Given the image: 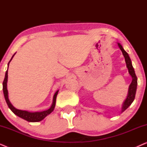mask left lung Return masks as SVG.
<instances>
[{
  "label": "left lung",
  "instance_id": "1",
  "mask_svg": "<svg viewBox=\"0 0 147 147\" xmlns=\"http://www.w3.org/2000/svg\"><path fill=\"white\" fill-rule=\"evenodd\" d=\"M118 45L120 49L121 50L122 55H123L124 59H125V62L126 64V67L128 68V73H129L130 76L132 77V82L130 84L129 88H128V95L126 96V98L124 100L121 109V113H122L124 110H126L129 106L131 105V104L133 102L134 98H135V94L136 92V88H137V78L135 74V71L132 66L131 59L128 55V54L126 53V51L124 49L122 46L120 45V43H118Z\"/></svg>",
  "mask_w": 147,
  "mask_h": 147
}]
</instances>
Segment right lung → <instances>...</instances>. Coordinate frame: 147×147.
<instances>
[{
	"label": "right lung",
	"instance_id": "obj_1",
	"mask_svg": "<svg viewBox=\"0 0 147 147\" xmlns=\"http://www.w3.org/2000/svg\"><path fill=\"white\" fill-rule=\"evenodd\" d=\"M15 55V53L13 55V57H11V60H10L9 63H8V68H9V65L11 61L13 59L14 55ZM7 82H8V69L5 73V77L4 79L3 83V94L4 96H5L6 102H7L8 106L10 109L11 110V111L13 112L15 115L19 116V117L23 118V119L27 120L28 122H39L41 121L42 120H43L46 116L49 115L53 111L54 108L55 106V102H56V98H57V95L58 94L59 90H57V92H55V94L53 96V102L52 104L49 109L44 110L42 112H29L27 110H19L15 107H14L13 104L11 103L10 100L9 99V94H8V90H7Z\"/></svg>",
	"mask_w": 147,
	"mask_h": 147
}]
</instances>
